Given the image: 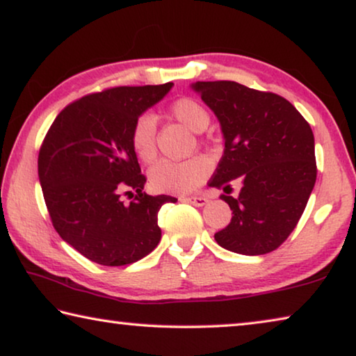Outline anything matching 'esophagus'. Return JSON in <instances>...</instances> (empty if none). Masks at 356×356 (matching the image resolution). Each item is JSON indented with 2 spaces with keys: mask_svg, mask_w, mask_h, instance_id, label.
Returning <instances> with one entry per match:
<instances>
[{
  "mask_svg": "<svg viewBox=\"0 0 356 356\" xmlns=\"http://www.w3.org/2000/svg\"><path fill=\"white\" fill-rule=\"evenodd\" d=\"M185 203H190L193 206H204L206 203H208V198H204V196H185L184 198Z\"/></svg>",
  "mask_w": 356,
  "mask_h": 356,
  "instance_id": "obj_1",
  "label": "esophagus"
}]
</instances>
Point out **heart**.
<instances>
[{
	"label": "heart",
	"mask_w": 356,
	"mask_h": 356,
	"mask_svg": "<svg viewBox=\"0 0 356 356\" xmlns=\"http://www.w3.org/2000/svg\"><path fill=\"white\" fill-rule=\"evenodd\" d=\"M169 115L193 132L204 131L209 124V111L192 97H180L169 105ZM131 145L139 160L152 161L156 155V121L152 115H142L131 129ZM209 174V163L203 158L184 161L161 160L153 164L148 180L160 193H188L204 182Z\"/></svg>",
	"instance_id": "obj_1"
}]
</instances>
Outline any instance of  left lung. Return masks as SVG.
Returning <instances> with one entry per match:
<instances>
[{"mask_svg":"<svg viewBox=\"0 0 356 356\" xmlns=\"http://www.w3.org/2000/svg\"><path fill=\"white\" fill-rule=\"evenodd\" d=\"M214 111L225 148L209 187L230 188L241 180L230 206V224L214 238L222 248L261 256L283 245L296 229L316 180L315 139L310 124L284 97L235 81L192 84Z\"/></svg>","mask_w":356,"mask_h":356,"instance_id":"8db88e82","label":"left lung"}]
</instances>
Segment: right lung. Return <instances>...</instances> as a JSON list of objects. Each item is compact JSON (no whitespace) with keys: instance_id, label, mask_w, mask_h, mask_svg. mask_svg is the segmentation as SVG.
Masks as SVG:
<instances>
[{"instance_id":"right-lung-1","label":"right lung","mask_w":356,"mask_h":356,"mask_svg":"<svg viewBox=\"0 0 356 356\" xmlns=\"http://www.w3.org/2000/svg\"><path fill=\"white\" fill-rule=\"evenodd\" d=\"M118 86L67 105L42 140L38 176L52 225L89 261L120 267L140 261L161 240L158 211L177 198L147 195L131 145L134 121L169 92ZM135 200L124 205L120 193Z\"/></svg>"}]
</instances>
